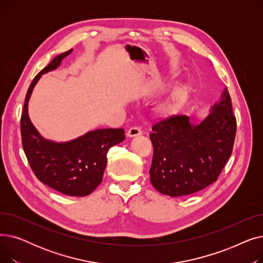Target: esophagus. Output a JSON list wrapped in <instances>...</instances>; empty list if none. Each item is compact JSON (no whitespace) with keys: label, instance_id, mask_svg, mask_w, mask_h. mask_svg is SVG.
<instances>
[{"label":"esophagus","instance_id":"1","mask_svg":"<svg viewBox=\"0 0 263 263\" xmlns=\"http://www.w3.org/2000/svg\"><path fill=\"white\" fill-rule=\"evenodd\" d=\"M141 134H142V131H141L140 128H137V127H132V128H130V129L128 130V132H127V136H129V137L139 136V135H141Z\"/></svg>","mask_w":263,"mask_h":263}]
</instances>
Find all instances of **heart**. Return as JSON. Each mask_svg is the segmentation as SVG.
Returning a JSON list of instances; mask_svg holds the SVG:
<instances>
[{
  "mask_svg": "<svg viewBox=\"0 0 263 263\" xmlns=\"http://www.w3.org/2000/svg\"><path fill=\"white\" fill-rule=\"evenodd\" d=\"M189 95V86L181 85L175 87L168 97L157 107V114L162 118H170L178 113L185 102Z\"/></svg>",
  "mask_w": 263,
  "mask_h": 263,
  "instance_id": "b5f03b06",
  "label": "heart"
}]
</instances>
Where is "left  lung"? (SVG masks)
I'll return each mask as SVG.
<instances>
[{"mask_svg": "<svg viewBox=\"0 0 263 263\" xmlns=\"http://www.w3.org/2000/svg\"><path fill=\"white\" fill-rule=\"evenodd\" d=\"M153 131L149 174L155 189L172 197L201 191L217 180L232 153L237 120L227 88L199 124L174 115L157 122Z\"/></svg>", "mask_w": 263, "mask_h": 263, "instance_id": "obj_1", "label": "left lung"}]
</instances>
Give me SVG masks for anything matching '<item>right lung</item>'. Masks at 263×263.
I'll list each match as a JSON object with an SVG mask.
<instances>
[{
    "label": "right lung",
    "instance_id": "1",
    "mask_svg": "<svg viewBox=\"0 0 263 263\" xmlns=\"http://www.w3.org/2000/svg\"><path fill=\"white\" fill-rule=\"evenodd\" d=\"M71 52L72 49L58 55L34 78L25 96L20 127L23 150L38 180L65 195L83 197L101 183L107 151L124 140L123 129H98L72 141L57 143L39 134L27 110L40 77L57 69Z\"/></svg>",
    "mask_w": 263,
    "mask_h": 263
}]
</instances>
